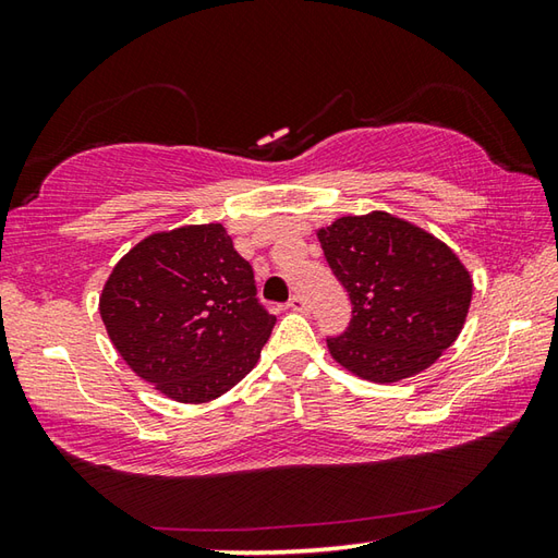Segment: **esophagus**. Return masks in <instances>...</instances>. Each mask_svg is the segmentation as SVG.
Returning <instances> with one entry per match:
<instances>
[{"label":"esophagus","mask_w":558,"mask_h":558,"mask_svg":"<svg viewBox=\"0 0 558 558\" xmlns=\"http://www.w3.org/2000/svg\"><path fill=\"white\" fill-rule=\"evenodd\" d=\"M288 306H290L292 312H304V310H306V302H304L302 294H292L290 302H288Z\"/></svg>","instance_id":"obj_1"}]
</instances>
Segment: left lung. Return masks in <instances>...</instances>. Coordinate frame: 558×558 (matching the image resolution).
Here are the masks:
<instances>
[{"mask_svg":"<svg viewBox=\"0 0 558 558\" xmlns=\"http://www.w3.org/2000/svg\"><path fill=\"white\" fill-rule=\"evenodd\" d=\"M316 234L352 302L345 333L328 338L340 366L366 381L396 384L453 345L472 278L441 240L384 210L338 218Z\"/></svg>","mask_w":558,"mask_h":558,"instance_id":"8db88e82","label":"left lung"}]
</instances>
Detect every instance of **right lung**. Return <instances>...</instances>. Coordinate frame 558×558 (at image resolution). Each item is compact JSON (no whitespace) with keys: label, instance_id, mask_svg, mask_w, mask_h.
Returning a JSON list of instances; mask_svg holds the SVG:
<instances>
[{"label":"right lung","instance_id":"right-lung-1","mask_svg":"<svg viewBox=\"0 0 558 558\" xmlns=\"http://www.w3.org/2000/svg\"><path fill=\"white\" fill-rule=\"evenodd\" d=\"M100 316L122 360L177 402L228 393L276 326L220 222L141 240L105 282Z\"/></svg>","mask_w":558,"mask_h":558}]
</instances>
